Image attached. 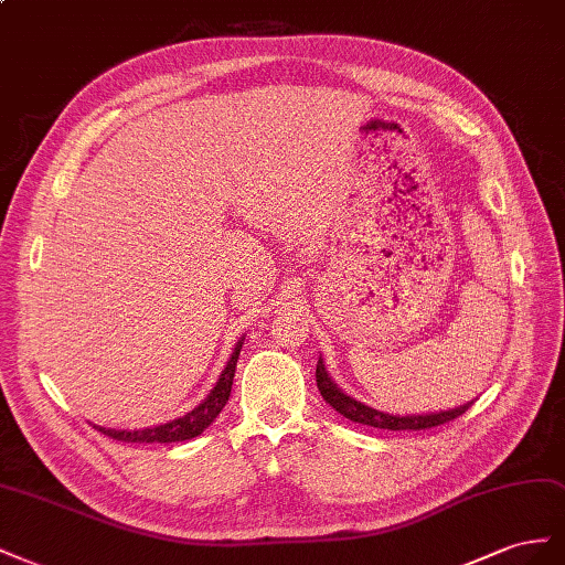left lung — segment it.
<instances>
[{
  "label": "left lung",
  "mask_w": 565,
  "mask_h": 565,
  "mask_svg": "<svg viewBox=\"0 0 565 565\" xmlns=\"http://www.w3.org/2000/svg\"><path fill=\"white\" fill-rule=\"evenodd\" d=\"M317 388H319L321 397H324L338 414L350 418V422L374 426V428H388V430H426V428L443 426L447 422H452V418L461 416L473 405V402H466V405H461V407L447 409V412H433V414H409V416L385 414V412H379L374 407L364 405V402H358L338 388V385L331 381V376L327 374L321 358L317 362Z\"/></svg>",
  "instance_id": "obj_1"
}]
</instances>
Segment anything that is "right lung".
<instances>
[{"label":"right lung","instance_id":"right-lung-1","mask_svg":"<svg viewBox=\"0 0 565 565\" xmlns=\"http://www.w3.org/2000/svg\"><path fill=\"white\" fill-rule=\"evenodd\" d=\"M241 345H244V338H241V341L234 345L232 358H230L227 366H224V372L220 374L215 388L207 393V397L201 402L199 407H193L184 416L172 418V422H168V424L135 428V430H118V428H104V426H94V428L102 430L113 440H120V443H182V440L196 438V435H201L207 426L215 422L220 412L224 409V405H227Z\"/></svg>","mask_w":565,"mask_h":565}]
</instances>
